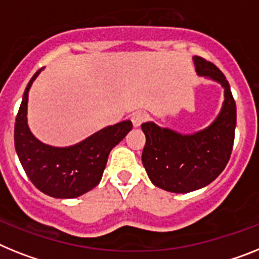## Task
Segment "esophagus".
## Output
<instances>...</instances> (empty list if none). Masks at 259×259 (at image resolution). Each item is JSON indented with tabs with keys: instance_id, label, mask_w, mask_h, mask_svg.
I'll return each instance as SVG.
<instances>
[{
	"instance_id": "esophagus-1",
	"label": "esophagus",
	"mask_w": 259,
	"mask_h": 259,
	"mask_svg": "<svg viewBox=\"0 0 259 259\" xmlns=\"http://www.w3.org/2000/svg\"><path fill=\"white\" fill-rule=\"evenodd\" d=\"M146 120H147V116L143 112H137V113H134L132 116V122L134 127H139Z\"/></svg>"
}]
</instances>
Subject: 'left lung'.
Wrapping results in <instances>:
<instances>
[{
    "instance_id": "left-lung-1",
    "label": "left lung",
    "mask_w": 259,
    "mask_h": 259,
    "mask_svg": "<svg viewBox=\"0 0 259 259\" xmlns=\"http://www.w3.org/2000/svg\"><path fill=\"white\" fill-rule=\"evenodd\" d=\"M199 76L224 89L222 111L210 126L194 134H180L155 122L142 123L146 145L142 163L151 183L170 193H189L211 184L226 168L232 152L236 103L222 71L202 57H193Z\"/></svg>"
}]
</instances>
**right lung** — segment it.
Segmentation results:
<instances>
[{"instance_id":"right-lung-1","label":"right lung","mask_w":259,"mask_h":259,"mask_svg":"<svg viewBox=\"0 0 259 259\" xmlns=\"http://www.w3.org/2000/svg\"><path fill=\"white\" fill-rule=\"evenodd\" d=\"M41 70L36 71L24 90L15 118V151L26 175L40 192L61 199L76 198L100 183L108 155L132 130L133 123L126 120L107 126L69 147L40 142L27 123V104L28 91Z\"/></svg>"}]
</instances>
